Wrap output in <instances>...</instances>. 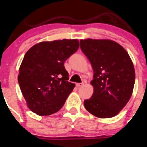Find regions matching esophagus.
<instances>
[{
  "label": "esophagus",
  "instance_id": "34e87169",
  "mask_svg": "<svg viewBox=\"0 0 147 147\" xmlns=\"http://www.w3.org/2000/svg\"><path fill=\"white\" fill-rule=\"evenodd\" d=\"M83 84H84V83H83V82H81V83H77V84H76V87H82V86L83 85Z\"/></svg>",
  "mask_w": 147,
  "mask_h": 147
}]
</instances>
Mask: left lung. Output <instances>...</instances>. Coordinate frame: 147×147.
Segmentation results:
<instances>
[{"label":"left lung","mask_w":147,"mask_h":147,"mask_svg":"<svg viewBox=\"0 0 147 147\" xmlns=\"http://www.w3.org/2000/svg\"><path fill=\"white\" fill-rule=\"evenodd\" d=\"M80 48L92 67L94 92L85 109L100 118L115 117L129 100L135 72L127 52L109 40H81Z\"/></svg>","instance_id":"1"}]
</instances>
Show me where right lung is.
<instances>
[{
  "label": "right lung",
  "mask_w": 147,
  "mask_h": 147,
  "mask_svg": "<svg viewBox=\"0 0 147 147\" xmlns=\"http://www.w3.org/2000/svg\"><path fill=\"white\" fill-rule=\"evenodd\" d=\"M78 40L41 42L26 53L19 69V85L32 112L47 116L58 112L73 90L64 63L77 52Z\"/></svg>",
  "instance_id": "obj_1"
}]
</instances>
